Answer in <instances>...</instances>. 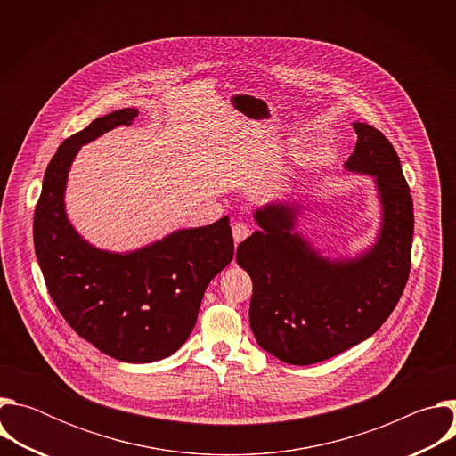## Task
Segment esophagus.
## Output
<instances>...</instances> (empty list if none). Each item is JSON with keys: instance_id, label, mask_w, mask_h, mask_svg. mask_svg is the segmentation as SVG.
Segmentation results:
<instances>
[{"instance_id": "34e87169", "label": "esophagus", "mask_w": 456, "mask_h": 456, "mask_svg": "<svg viewBox=\"0 0 456 456\" xmlns=\"http://www.w3.org/2000/svg\"><path fill=\"white\" fill-rule=\"evenodd\" d=\"M252 232L250 225L247 222H234L232 224V238H234V243L238 245L240 241H243L245 238H248Z\"/></svg>"}]
</instances>
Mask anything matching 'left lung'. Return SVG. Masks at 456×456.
<instances>
[{
  "mask_svg": "<svg viewBox=\"0 0 456 456\" xmlns=\"http://www.w3.org/2000/svg\"><path fill=\"white\" fill-rule=\"evenodd\" d=\"M346 169L377 176L384 224L377 245L355 262L330 264L292 234V209L256 213L259 231L238 245L252 280L248 308L257 345L289 364L332 359L375 334L397 306L411 269L413 200L397 151L377 127L355 122Z\"/></svg>",
  "mask_w": 456,
  "mask_h": 456,
  "instance_id": "left-lung-1",
  "label": "left lung"
}]
</instances>
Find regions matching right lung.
I'll return each mask as SVG.
<instances>
[{
	"label": "right lung",
	"instance_id": "obj_1",
	"mask_svg": "<svg viewBox=\"0 0 456 456\" xmlns=\"http://www.w3.org/2000/svg\"><path fill=\"white\" fill-rule=\"evenodd\" d=\"M137 113L117 110L64 141L46 167L34 213L36 256L52 301L77 336L122 362L175 354L194 329L209 281L234 256L227 216L124 256L94 248L72 229L62 192L76 153L129 126Z\"/></svg>",
	"mask_w": 456,
	"mask_h": 456
}]
</instances>
